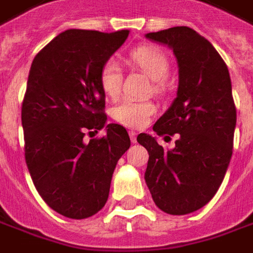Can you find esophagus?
Wrapping results in <instances>:
<instances>
[{
  "mask_svg": "<svg viewBox=\"0 0 253 253\" xmlns=\"http://www.w3.org/2000/svg\"><path fill=\"white\" fill-rule=\"evenodd\" d=\"M128 135H130V139H131L132 144H135V142H137V132L130 131V132H128Z\"/></svg>",
  "mask_w": 253,
  "mask_h": 253,
  "instance_id": "esophagus-1",
  "label": "esophagus"
}]
</instances>
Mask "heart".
Wrapping results in <instances>:
<instances>
[{
  "label": "heart",
  "instance_id": "1",
  "mask_svg": "<svg viewBox=\"0 0 253 253\" xmlns=\"http://www.w3.org/2000/svg\"><path fill=\"white\" fill-rule=\"evenodd\" d=\"M128 61L135 65L153 82V91L162 94L166 90L164 79L169 72V61L160 49L153 46H138L128 53ZM100 84L102 91L108 97H118L122 89V72L114 60L104 63L100 71ZM156 112V107L148 100H122L112 109V116L121 125L132 128H141Z\"/></svg>",
  "mask_w": 253,
  "mask_h": 253
}]
</instances>
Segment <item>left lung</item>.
Instances as JSON below:
<instances>
[{"label":"left lung","mask_w":253,"mask_h":253,"mask_svg":"<svg viewBox=\"0 0 253 253\" xmlns=\"http://www.w3.org/2000/svg\"><path fill=\"white\" fill-rule=\"evenodd\" d=\"M146 38L172 49L179 84L172 105L153 126L166 141L175 135L174 149H164L149 134L137 137L149 153L145 181L162 211L185 215L212 199L230 163L237 121L230 75L211 42L192 28L171 27Z\"/></svg>","instance_id":"obj_1"}]
</instances>
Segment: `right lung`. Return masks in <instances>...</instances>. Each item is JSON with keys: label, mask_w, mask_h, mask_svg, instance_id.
<instances>
[{"label": "right lung", "mask_w": 253, "mask_h": 253, "mask_svg": "<svg viewBox=\"0 0 253 253\" xmlns=\"http://www.w3.org/2000/svg\"><path fill=\"white\" fill-rule=\"evenodd\" d=\"M128 33L67 30L31 64L22 104L24 157L41 197L67 218H89L105 206L116 163L130 148L116 123L93 137L107 122L101 67Z\"/></svg>", "instance_id": "add662e5"}]
</instances>
